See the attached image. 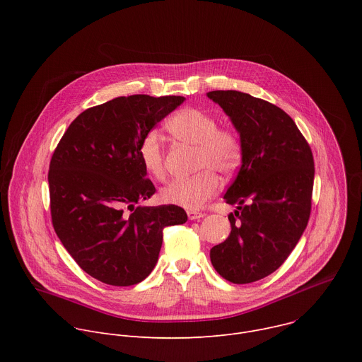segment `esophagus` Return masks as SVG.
<instances>
[{
  "label": "esophagus",
  "instance_id": "1",
  "mask_svg": "<svg viewBox=\"0 0 362 362\" xmlns=\"http://www.w3.org/2000/svg\"><path fill=\"white\" fill-rule=\"evenodd\" d=\"M187 216L190 221H197V219H202L204 216V214L197 212V211H187Z\"/></svg>",
  "mask_w": 362,
  "mask_h": 362
}]
</instances>
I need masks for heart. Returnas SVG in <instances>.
<instances>
[{"label": "heart", "mask_w": 362, "mask_h": 362, "mask_svg": "<svg viewBox=\"0 0 362 362\" xmlns=\"http://www.w3.org/2000/svg\"><path fill=\"white\" fill-rule=\"evenodd\" d=\"M169 134L182 143L194 146L193 169L197 173L187 179H177L163 187V202L185 209H199L221 189V180L215 172L232 175L242 163L243 143L240 134L229 126H218L215 115L185 107L176 112L165 124ZM137 153L144 172L156 180H163L166 170L163 148L156 132H147Z\"/></svg>", "instance_id": "heart-1"}]
</instances>
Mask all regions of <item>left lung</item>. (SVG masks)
Here are the masks:
<instances>
[{
    "label": "left lung",
    "mask_w": 362,
    "mask_h": 362,
    "mask_svg": "<svg viewBox=\"0 0 362 362\" xmlns=\"http://www.w3.org/2000/svg\"><path fill=\"white\" fill-rule=\"evenodd\" d=\"M243 143L242 166L225 193L238 204L230 235L211 249L216 272L250 284L275 272L302 236L313 206L314 156L295 122L278 106L236 90L209 91Z\"/></svg>",
    "instance_id": "8db88e82"
}]
</instances>
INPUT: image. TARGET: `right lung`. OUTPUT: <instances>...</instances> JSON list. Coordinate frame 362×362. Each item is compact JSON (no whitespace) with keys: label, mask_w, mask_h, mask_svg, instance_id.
Listing matches in <instances>:
<instances>
[{"label":"right lung","mask_w":362,"mask_h":362,"mask_svg":"<svg viewBox=\"0 0 362 362\" xmlns=\"http://www.w3.org/2000/svg\"><path fill=\"white\" fill-rule=\"evenodd\" d=\"M183 101L182 95L134 94L90 107L69 126L53 153L48 170L53 228L77 265L103 284L141 282L159 259L163 229L187 221L176 204L136 206L156 192L137 146Z\"/></svg>","instance_id":"right-lung-1"}]
</instances>
